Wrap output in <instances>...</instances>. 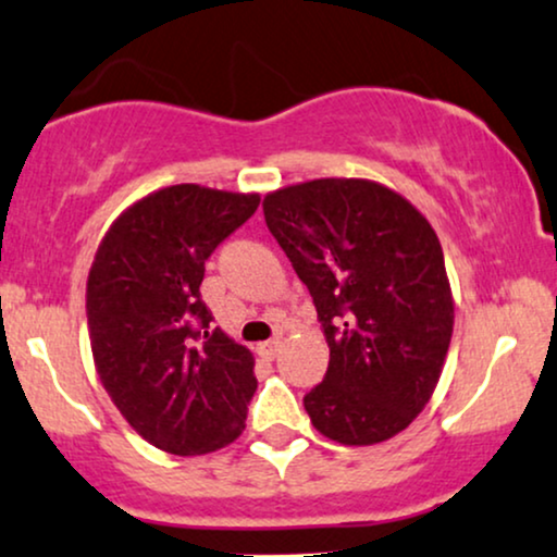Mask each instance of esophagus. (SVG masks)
<instances>
[{
    "instance_id": "esophagus-1",
    "label": "esophagus",
    "mask_w": 557,
    "mask_h": 557,
    "mask_svg": "<svg viewBox=\"0 0 557 557\" xmlns=\"http://www.w3.org/2000/svg\"><path fill=\"white\" fill-rule=\"evenodd\" d=\"M280 349H283V342H280V339H272V342H262V344H259V347H257V355L259 357H264V360H274V357H277L280 355Z\"/></svg>"
}]
</instances>
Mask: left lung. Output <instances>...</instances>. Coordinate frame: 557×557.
Here are the masks:
<instances>
[{"label": "left lung", "instance_id": "left-lung-1", "mask_svg": "<svg viewBox=\"0 0 557 557\" xmlns=\"http://www.w3.org/2000/svg\"><path fill=\"white\" fill-rule=\"evenodd\" d=\"M262 208L329 342L326 377L302 398L311 424L347 447L404 432L432 398L453 339L432 223L396 189L357 177L287 185Z\"/></svg>", "mask_w": 557, "mask_h": 557}]
</instances>
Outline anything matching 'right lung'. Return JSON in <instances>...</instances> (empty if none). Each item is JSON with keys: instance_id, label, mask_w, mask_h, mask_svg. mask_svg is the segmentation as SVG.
<instances>
[{"instance_id": "obj_1", "label": "right lung", "mask_w": 557, "mask_h": 557, "mask_svg": "<svg viewBox=\"0 0 557 557\" xmlns=\"http://www.w3.org/2000/svg\"><path fill=\"white\" fill-rule=\"evenodd\" d=\"M257 193L172 185L112 221L87 277L95 370L123 419L153 447L208 455L238 440L255 355L210 329L206 262L255 215Z\"/></svg>"}]
</instances>
